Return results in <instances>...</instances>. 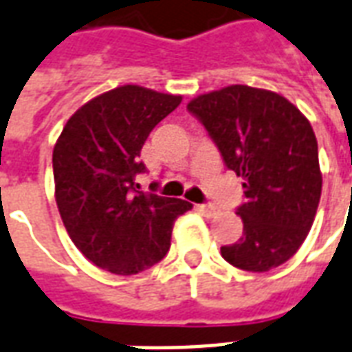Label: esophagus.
I'll return each mask as SVG.
<instances>
[{
    "label": "esophagus",
    "instance_id": "esophagus-1",
    "mask_svg": "<svg viewBox=\"0 0 352 352\" xmlns=\"http://www.w3.org/2000/svg\"><path fill=\"white\" fill-rule=\"evenodd\" d=\"M197 209H199V212H203L205 216H214L218 214V207L216 205H212V203H203V205H197Z\"/></svg>",
    "mask_w": 352,
    "mask_h": 352
}]
</instances>
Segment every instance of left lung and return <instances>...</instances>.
Listing matches in <instances>:
<instances>
[{
	"label": "left lung",
	"mask_w": 352,
	"mask_h": 352,
	"mask_svg": "<svg viewBox=\"0 0 352 352\" xmlns=\"http://www.w3.org/2000/svg\"><path fill=\"white\" fill-rule=\"evenodd\" d=\"M186 110L209 132L226 168L242 177L244 229L222 246L229 265L267 272L295 256L314 223L322 177L314 129L278 93L229 85L194 98Z\"/></svg>",
	"instance_id": "1"
}]
</instances>
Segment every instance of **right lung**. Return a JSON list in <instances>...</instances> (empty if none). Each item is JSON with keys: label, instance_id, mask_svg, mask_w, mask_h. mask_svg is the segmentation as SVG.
Listing matches in <instances>:
<instances>
[{"label": "right lung", "instance_id": "obj_1", "mask_svg": "<svg viewBox=\"0 0 352 352\" xmlns=\"http://www.w3.org/2000/svg\"><path fill=\"white\" fill-rule=\"evenodd\" d=\"M140 85L96 96L70 117L54 147L56 201L76 248L111 274L132 276L162 261L177 216L192 203L142 192L136 175L151 130L181 104Z\"/></svg>", "mask_w": 352, "mask_h": 352}]
</instances>
